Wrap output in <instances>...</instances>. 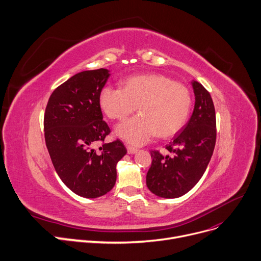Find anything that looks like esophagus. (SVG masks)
<instances>
[{"label": "esophagus", "mask_w": 261, "mask_h": 261, "mask_svg": "<svg viewBox=\"0 0 261 261\" xmlns=\"http://www.w3.org/2000/svg\"><path fill=\"white\" fill-rule=\"evenodd\" d=\"M127 151H128V154H135L138 150L134 147H131V146H128L127 147Z\"/></svg>", "instance_id": "1"}]
</instances>
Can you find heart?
Segmentation results:
<instances>
[{
	"label": "heart",
	"mask_w": 261,
	"mask_h": 261,
	"mask_svg": "<svg viewBox=\"0 0 261 261\" xmlns=\"http://www.w3.org/2000/svg\"><path fill=\"white\" fill-rule=\"evenodd\" d=\"M192 98L187 87L167 75L148 73L125 80L123 89L103 87L99 106L109 118L123 120L138 107L140 115L115 128V134L132 146H143L158 134L168 138L187 124Z\"/></svg>",
	"instance_id": "obj_1"
}]
</instances>
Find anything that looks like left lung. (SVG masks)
<instances>
[{
  "mask_svg": "<svg viewBox=\"0 0 261 261\" xmlns=\"http://www.w3.org/2000/svg\"><path fill=\"white\" fill-rule=\"evenodd\" d=\"M192 85L195 103L185 127L166 146L163 155L152 151L146 184L156 196L177 198L192 189L209 165L216 142L215 108L210 93L196 81Z\"/></svg>",
  "mask_w": 261,
  "mask_h": 261,
  "instance_id": "8db88e82",
  "label": "left lung"
}]
</instances>
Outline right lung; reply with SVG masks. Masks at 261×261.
<instances>
[{"instance_id":"right-lung-1","label":"right lung","mask_w":261,"mask_h":261,"mask_svg":"<svg viewBox=\"0 0 261 261\" xmlns=\"http://www.w3.org/2000/svg\"><path fill=\"white\" fill-rule=\"evenodd\" d=\"M110 76L108 69L76 73L52 92L44 116L46 146L62 181L73 193L96 198L116 181V165L127 150L120 141L103 144L110 129L102 120L99 94Z\"/></svg>"}]
</instances>
